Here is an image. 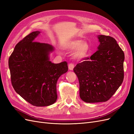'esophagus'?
<instances>
[{
	"label": "esophagus",
	"instance_id": "34e87169",
	"mask_svg": "<svg viewBox=\"0 0 134 134\" xmlns=\"http://www.w3.org/2000/svg\"><path fill=\"white\" fill-rule=\"evenodd\" d=\"M68 68H69V69L70 70H73L74 68V64H72V63L69 64V66H68Z\"/></svg>",
	"mask_w": 134,
	"mask_h": 134
}]
</instances>
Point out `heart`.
I'll use <instances>...</instances> for the list:
<instances>
[{"mask_svg":"<svg viewBox=\"0 0 134 134\" xmlns=\"http://www.w3.org/2000/svg\"><path fill=\"white\" fill-rule=\"evenodd\" d=\"M65 50L68 51L74 52L73 56L77 60H82L86 58L90 49L88 43L83 42L81 40L74 39L70 40L64 44L63 46Z\"/></svg>","mask_w":134,"mask_h":134,"instance_id":"obj_1","label":"heart"}]
</instances>
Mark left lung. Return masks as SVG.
Masks as SVG:
<instances>
[{"label": "left lung", "mask_w": 134, "mask_h": 134, "mask_svg": "<svg viewBox=\"0 0 134 134\" xmlns=\"http://www.w3.org/2000/svg\"><path fill=\"white\" fill-rule=\"evenodd\" d=\"M97 50L74 68L79 82V96L87 103L106 102L124 80L125 55L115 38L98 35Z\"/></svg>", "instance_id": "1"}]
</instances>
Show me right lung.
Instances as JSON below:
<instances>
[{"mask_svg": "<svg viewBox=\"0 0 134 134\" xmlns=\"http://www.w3.org/2000/svg\"><path fill=\"white\" fill-rule=\"evenodd\" d=\"M40 33L32 32L16 44L8 64L16 93L33 106L43 107L56 102V84L68 67L66 62L54 64L50 61V54L55 48L35 42Z\"/></svg>", "mask_w": 134, "mask_h": 134, "instance_id": "add662e5", "label": "right lung"}]
</instances>
